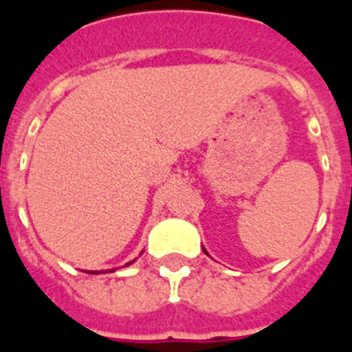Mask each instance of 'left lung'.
<instances>
[{
  "label": "left lung",
  "mask_w": 352,
  "mask_h": 352,
  "mask_svg": "<svg viewBox=\"0 0 352 352\" xmlns=\"http://www.w3.org/2000/svg\"><path fill=\"white\" fill-rule=\"evenodd\" d=\"M204 252H206V250H204Z\"/></svg>",
  "instance_id": "1"
}]
</instances>
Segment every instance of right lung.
<instances>
[{
  "instance_id": "right-lung-1",
  "label": "right lung",
  "mask_w": 352,
  "mask_h": 352,
  "mask_svg": "<svg viewBox=\"0 0 352 352\" xmlns=\"http://www.w3.org/2000/svg\"><path fill=\"white\" fill-rule=\"evenodd\" d=\"M132 263H133V261H130L129 264H132ZM129 264H126V266H129ZM111 272H114V270H111ZM91 273H96V272H91Z\"/></svg>"
}]
</instances>
